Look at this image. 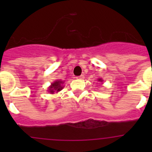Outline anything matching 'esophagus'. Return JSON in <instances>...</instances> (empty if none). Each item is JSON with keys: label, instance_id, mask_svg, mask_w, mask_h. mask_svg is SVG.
I'll return each mask as SVG.
<instances>
[{"label": "esophagus", "instance_id": "34e87169", "mask_svg": "<svg viewBox=\"0 0 152 152\" xmlns=\"http://www.w3.org/2000/svg\"><path fill=\"white\" fill-rule=\"evenodd\" d=\"M84 77V76L83 75H80V76H77V77H76V78L77 79H83Z\"/></svg>", "mask_w": 152, "mask_h": 152}]
</instances>
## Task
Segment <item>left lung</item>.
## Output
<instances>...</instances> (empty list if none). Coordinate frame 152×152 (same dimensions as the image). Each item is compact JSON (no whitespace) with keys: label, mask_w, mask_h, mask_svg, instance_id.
Segmentation results:
<instances>
[{"label":"left lung","mask_w":152,"mask_h":152,"mask_svg":"<svg viewBox=\"0 0 152 152\" xmlns=\"http://www.w3.org/2000/svg\"><path fill=\"white\" fill-rule=\"evenodd\" d=\"M101 81H102V80H101Z\"/></svg>","instance_id":"1"}]
</instances>
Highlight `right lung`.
<instances>
[{
	"label": "right lung",
	"instance_id": "1",
	"mask_svg": "<svg viewBox=\"0 0 152 152\" xmlns=\"http://www.w3.org/2000/svg\"><path fill=\"white\" fill-rule=\"evenodd\" d=\"M61 84H62V82H61V81H60V80H57V81H55L53 84H52V85H51L50 88H49L50 92L52 93V94H53L55 91H56L57 92H58V91H61V90L63 88L61 86Z\"/></svg>",
	"mask_w": 152,
	"mask_h": 152
}]
</instances>
